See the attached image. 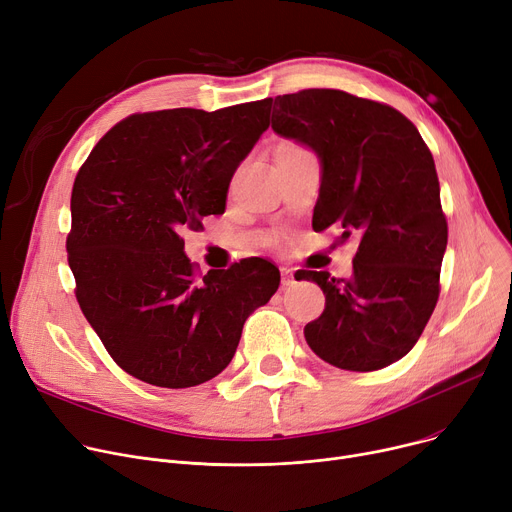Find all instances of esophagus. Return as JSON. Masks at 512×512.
I'll return each instance as SVG.
<instances>
[{
  "label": "esophagus",
  "mask_w": 512,
  "mask_h": 512,
  "mask_svg": "<svg viewBox=\"0 0 512 512\" xmlns=\"http://www.w3.org/2000/svg\"><path fill=\"white\" fill-rule=\"evenodd\" d=\"M281 275H283V279H281V285L287 289V287H291L293 283H295V277H293V270L291 268H281Z\"/></svg>",
  "instance_id": "34e87169"
}]
</instances>
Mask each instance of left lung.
Returning a JSON list of instances; mask_svg holds the SVG:
<instances>
[{"instance_id": "left-lung-1", "label": "left lung", "mask_w": 512, "mask_h": 512, "mask_svg": "<svg viewBox=\"0 0 512 512\" xmlns=\"http://www.w3.org/2000/svg\"><path fill=\"white\" fill-rule=\"evenodd\" d=\"M273 103V99H270ZM273 130L312 148L320 194L312 227L357 239L353 275L297 270L326 306L304 328L326 364L374 372L407 355L436 308L448 225L430 148L397 109L335 88L275 99Z\"/></svg>"}]
</instances>
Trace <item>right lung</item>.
<instances>
[{
    "label": "right lung",
    "instance_id": "right-lung-1",
    "mask_svg": "<svg viewBox=\"0 0 512 512\" xmlns=\"http://www.w3.org/2000/svg\"><path fill=\"white\" fill-rule=\"evenodd\" d=\"M268 117L270 99L134 113L80 167L66 242L76 297L130 376L163 388L215 378L246 318L279 289V268L256 256L198 277L182 239L225 213L231 177Z\"/></svg>",
    "mask_w": 512,
    "mask_h": 512
}]
</instances>
